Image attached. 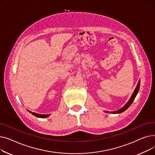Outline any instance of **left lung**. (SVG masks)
<instances>
[{
    "instance_id": "left-lung-1",
    "label": "left lung",
    "mask_w": 155,
    "mask_h": 155,
    "mask_svg": "<svg viewBox=\"0 0 155 155\" xmlns=\"http://www.w3.org/2000/svg\"><path fill=\"white\" fill-rule=\"evenodd\" d=\"M140 80H139V82H138L137 84V86H136V88H135V90L134 91V92L133 93L131 98H130V99L129 100V101L124 105V106L120 108V109L117 110H116V111H113V112H109V111H106L105 110L104 112H107V113H112V114H120V113H122L124 111H125L127 109L129 108V107L130 106V105H131V104L133 102L134 99L136 98V97L138 93V92H139V90H140Z\"/></svg>"
}]
</instances>
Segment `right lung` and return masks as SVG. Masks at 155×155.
<instances>
[{
  "label": "right lung",
  "instance_id": "1",
  "mask_svg": "<svg viewBox=\"0 0 155 155\" xmlns=\"http://www.w3.org/2000/svg\"><path fill=\"white\" fill-rule=\"evenodd\" d=\"M28 110V109H27ZM28 111L30 113H31L32 115H34L36 117H40V118H46V117H48L50 116V114H38V113H36V112H31L29 110H28Z\"/></svg>",
  "mask_w": 155,
  "mask_h": 155
}]
</instances>
